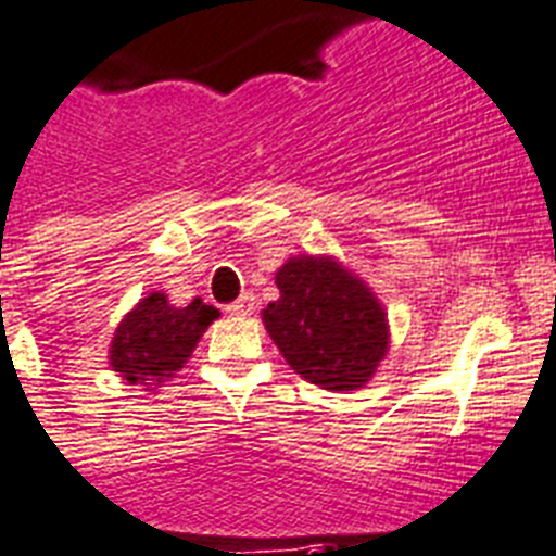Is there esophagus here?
Wrapping results in <instances>:
<instances>
[{"instance_id": "1", "label": "esophagus", "mask_w": 556, "mask_h": 556, "mask_svg": "<svg viewBox=\"0 0 556 556\" xmlns=\"http://www.w3.org/2000/svg\"><path fill=\"white\" fill-rule=\"evenodd\" d=\"M252 309H255V298H252L250 292H244V295L238 298L236 304L227 306L229 315H236V318H247V315H252Z\"/></svg>"}]
</instances>
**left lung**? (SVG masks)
I'll list each match as a JSON object with an SVG mask.
<instances>
[{"label":"left lung","mask_w":556,"mask_h":556,"mask_svg":"<svg viewBox=\"0 0 556 556\" xmlns=\"http://www.w3.org/2000/svg\"><path fill=\"white\" fill-rule=\"evenodd\" d=\"M281 298L264 309V327L283 361L329 392L369 383L389 350L387 312L357 275L329 255H295L278 273Z\"/></svg>","instance_id":"1"}]
</instances>
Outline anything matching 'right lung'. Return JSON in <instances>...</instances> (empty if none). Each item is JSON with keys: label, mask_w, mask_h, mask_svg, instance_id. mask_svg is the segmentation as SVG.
Returning a JSON list of instances; mask_svg holds the SVG:
<instances>
[{"label": "right lung", "mask_w": 556, "mask_h": 556, "mask_svg": "<svg viewBox=\"0 0 556 556\" xmlns=\"http://www.w3.org/2000/svg\"><path fill=\"white\" fill-rule=\"evenodd\" d=\"M215 318L218 309L201 298L187 306H173L164 292H150L116 327L108 355L110 366L130 387L155 389L187 364Z\"/></svg>", "instance_id": "1"}]
</instances>
